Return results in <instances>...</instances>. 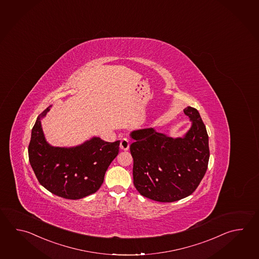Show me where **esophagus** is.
I'll use <instances>...</instances> for the list:
<instances>
[{"label":"esophagus","instance_id":"34e87169","mask_svg":"<svg viewBox=\"0 0 259 259\" xmlns=\"http://www.w3.org/2000/svg\"><path fill=\"white\" fill-rule=\"evenodd\" d=\"M129 147H130V144H129L128 139L127 138H122L121 140V143H120V148H121V149H122V150H128Z\"/></svg>","mask_w":259,"mask_h":259}]
</instances>
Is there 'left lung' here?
Returning a JSON list of instances; mask_svg holds the SVG:
<instances>
[{
  "mask_svg": "<svg viewBox=\"0 0 259 259\" xmlns=\"http://www.w3.org/2000/svg\"><path fill=\"white\" fill-rule=\"evenodd\" d=\"M192 125L183 138L154 128L135 130L130 151L134 185L140 195L158 202H175L194 193L207 169L208 136L198 111L186 107Z\"/></svg>",
  "mask_w": 259,
  "mask_h": 259,
  "instance_id": "obj_1",
  "label": "left lung"
}]
</instances>
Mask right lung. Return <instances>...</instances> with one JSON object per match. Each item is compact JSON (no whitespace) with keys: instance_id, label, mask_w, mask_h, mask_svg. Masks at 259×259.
Segmentation results:
<instances>
[{"instance_id":"obj_1","label":"right lung","mask_w":259,"mask_h":259,"mask_svg":"<svg viewBox=\"0 0 259 259\" xmlns=\"http://www.w3.org/2000/svg\"><path fill=\"white\" fill-rule=\"evenodd\" d=\"M49 106L32 128L28 158L39 184L53 195L66 199H80L100 189L106 170L119 153L120 141L105 142L91 138L76 147H53L46 141L41 119Z\"/></svg>"}]
</instances>
